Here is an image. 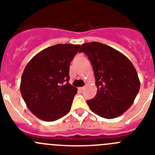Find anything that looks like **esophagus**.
Here are the masks:
<instances>
[{
    "instance_id": "esophagus-1",
    "label": "esophagus",
    "mask_w": 155,
    "mask_h": 155,
    "mask_svg": "<svg viewBox=\"0 0 155 155\" xmlns=\"http://www.w3.org/2000/svg\"><path fill=\"white\" fill-rule=\"evenodd\" d=\"M79 90H81V91L84 90V89H85V86H83V87H79Z\"/></svg>"
}]
</instances>
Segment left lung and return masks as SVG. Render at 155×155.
<instances>
[{"label": "left lung", "instance_id": "8db88e82", "mask_svg": "<svg viewBox=\"0 0 155 155\" xmlns=\"http://www.w3.org/2000/svg\"><path fill=\"white\" fill-rule=\"evenodd\" d=\"M79 52L89 57L98 88L95 97L86 101L91 110L108 119L122 115L132 105L140 89L131 62L118 50L99 42L83 43Z\"/></svg>", "mask_w": 155, "mask_h": 155}]
</instances>
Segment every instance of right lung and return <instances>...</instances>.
Wrapping results in <instances>:
<instances>
[{
	"label": "right lung",
	"instance_id": "right-lung-1",
	"mask_svg": "<svg viewBox=\"0 0 155 155\" xmlns=\"http://www.w3.org/2000/svg\"><path fill=\"white\" fill-rule=\"evenodd\" d=\"M80 45L56 44L32 58L21 81L29 110L43 121H53L70 111L77 89L69 83V65Z\"/></svg>",
	"mask_w": 155,
	"mask_h": 155
}]
</instances>
